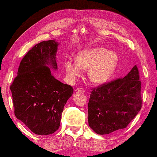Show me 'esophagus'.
<instances>
[{
    "label": "esophagus",
    "instance_id": "34e87169",
    "mask_svg": "<svg viewBox=\"0 0 157 157\" xmlns=\"http://www.w3.org/2000/svg\"><path fill=\"white\" fill-rule=\"evenodd\" d=\"M75 91H76V92H82V93H84L85 90L82 89V88H78V89H76V90H75Z\"/></svg>",
    "mask_w": 157,
    "mask_h": 157
}]
</instances>
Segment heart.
<instances>
[{
  "label": "heart",
  "mask_w": 157,
  "mask_h": 157,
  "mask_svg": "<svg viewBox=\"0 0 157 157\" xmlns=\"http://www.w3.org/2000/svg\"><path fill=\"white\" fill-rule=\"evenodd\" d=\"M117 53L104 48H94L80 52L76 63L71 60L65 62V69L70 79L81 76V70H89L88 77L92 83H102L110 78L117 66Z\"/></svg>",
  "instance_id": "heart-1"
}]
</instances>
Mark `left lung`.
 Segmentation results:
<instances>
[{"label":"left lung","instance_id":"left-lung-1","mask_svg":"<svg viewBox=\"0 0 157 157\" xmlns=\"http://www.w3.org/2000/svg\"><path fill=\"white\" fill-rule=\"evenodd\" d=\"M136 65L124 78L94 88L88 104L89 126L98 134L126 128L141 108V81Z\"/></svg>","mask_w":157,"mask_h":157}]
</instances>
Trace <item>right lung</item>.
<instances>
[{"mask_svg":"<svg viewBox=\"0 0 157 157\" xmlns=\"http://www.w3.org/2000/svg\"><path fill=\"white\" fill-rule=\"evenodd\" d=\"M58 46L55 40L35 45L21 60L10 86L15 116L36 134L59 129L63 107L74 91L51 74L50 68L57 69Z\"/></svg>","mask_w":157,"mask_h":157,"instance_id":"right-lung-1","label":"right lung"}]
</instances>
